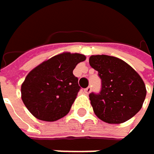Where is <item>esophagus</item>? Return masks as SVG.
I'll use <instances>...</instances> for the list:
<instances>
[{"label": "esophagus", "mask_w": 154, "mask_h": 154, "mask_svg": "<svg viewBox=\"0 0 154 154\" xmlns=\"http://www.w3.org/2000/svg\"><path fill=\"white\" fill-rule=\"evenodd\" d=\"M91 90H92V88H91V86H88L85 89V94H89L91 92Z\"/></svg>", "instance_id": "34e87169"}]
</instances>
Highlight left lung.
<instances>
[{"label":"left lung","mask_w":154,"mask_h":154,"mask_svg":"<svg viewBox=\"0 0 154 154\" xmlns=\"http://www.w3.org/2000/svg\"><path fill=\"white\" fill-rule=\"evenodd\" d=\"M89 64L101 79V89L89 94L94 112L108 124H121L140 110L146 86L137 71L122 59L106 55L92 56Z\"/></svg>","instance_id":"8db88e82"}]
</instances>
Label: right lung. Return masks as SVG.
<instances>
[{
  "mask_svg": "<svg viewBox=\"0 0 154 154\" xmlns=\"http://www.w3.org/2000/svg\"><path fill=\"white\" fill-rule=\"evenodd\" d=\"M84 60V55L63 53L42 62L27 75L21 96L33 116L54 122L69 113L81 89L73 69Z\"/></svg>",
  "mask_w": 154,
  "mask_h": 154,
  "instance_id": "add662e5",
  "label": "right lung"
}]
</instances>
